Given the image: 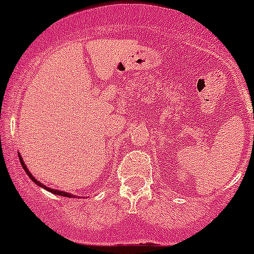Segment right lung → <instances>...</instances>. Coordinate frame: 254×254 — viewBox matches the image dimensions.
<instances>
[{
    "mask_svg": "<svg viewBox=\"0 0 254 254\" xmlns=\"http://www.w3.org/2000/svg\"><path fill=\"white\" fill-rule=\"evenodd\" d=\"M19 159H20V163H21L22 168H24V170H25V172H26V174H28V176H29V178H30L31 181L34 182V183H37L38 186H40V187H43L44 190H49V192H52V193L58 194V196H64V197H73L72 194L67 193V192H62V190H52V188H48V187H47V186H44L43 183H40V182L38 181V179H35L34 177H33V174H30V172H29V170H28V168H26V165H25V164H24V161H22L21 156H19Z\"/></svg>",
    "mask_w": 254,
    "mask_h": 254,
    "instance_id": "1",
    "label": "right lung"
}]
</instances>
